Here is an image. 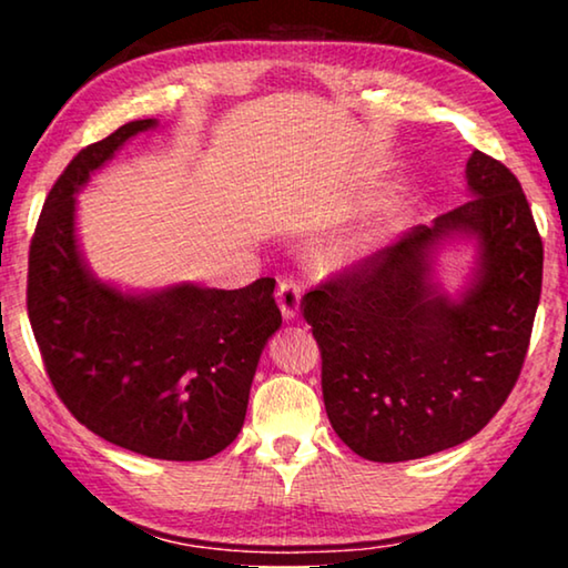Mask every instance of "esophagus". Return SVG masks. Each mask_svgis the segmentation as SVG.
Segmentation results:
<instances>
[{
    "label": "esophagus",
    "mask_w": 568,
    "mask_h": 568,
    "mask_svg": "<svg viewBox=\"0 0 568 568\" xmlns=\"http://www.w3.org/2000/svg\"><path fill=\"white\" fill-rule=\"evenodd\" d=\"M301 285L291 277H283L281 283H277V305H281V313L285 321H295L297 313H301Z\"/></svg>",
    "instance_id": "esophagus-1"
}]
</instances>
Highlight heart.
<instances>
[{"mask_svg":"<svg viewBox=\"0 0 568 568\" xmlns=\"http://www.w3.org/2000/svg\"><path fill=\"white\" fill-rule=\"evenodd\" d=\"M376 235H378V230L373 227V230H368V233H363V235H358V237H355V240H348V243H345V245L338 250V253H341V255L355 253V250H361L365 243H371V240L376 237Z\"/></svg>","mask_w":568,"mask_h":568,"instance_id":"b5f03b06","label":"heart"}]
</instances>
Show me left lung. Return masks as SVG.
Here are the masks:
<instances>
[{
	"instance_id": "1",
	"label": "left lung",
	"mask_w": 568,
	"mask_h": 568,
	"mask_svg": "<svg viewBox=\"0 0 568 568\" xmlns=\"http://www.w3.org/2000/svg\"><path fill=\"white\" fill-rule=\"evenodd\" d=\"M464 205L331 277L303 301L323 358L331 426L355 454L396 464L476 436L516 386L541 297L544 245L521 182L474 150ZM450 239L477 247L464 292L435 283Z\"/></svg>"
}]
</instances>
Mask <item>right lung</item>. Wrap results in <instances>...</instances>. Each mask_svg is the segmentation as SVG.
I'll list each match as a JSON object with an SVG mask.
<instances>
[{
    "label": "right lung",
    "instance_id": "add662e5",
    "mask_svg": "<svg viewBox=\"0 0 568 568\" xmlns=\"http://www.w3.org/2000/svg\"><path fill=\"white\" fill-rule=\"evenodd\" d=\"M155 128L122 124L64 168L30 245L27 311L47 376L82 426L150 458L205 460L243 428L257 361L283 318L273 277L240 291L178 283L132 293L84 263L77 192L124 142Z\"/></svg>",
    "mask_w": 568,
    "mask_h": 568
}]
</instances>
